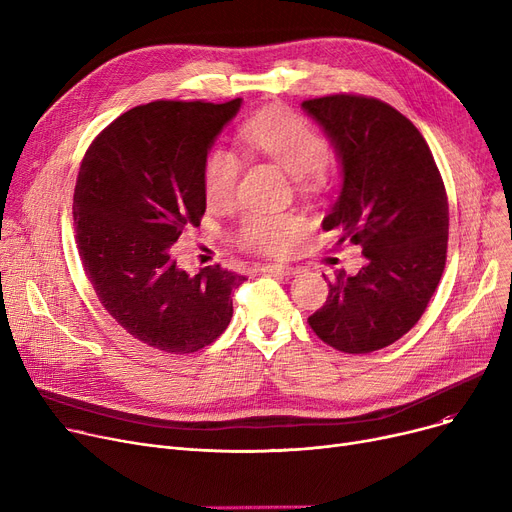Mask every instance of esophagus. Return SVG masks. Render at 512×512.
Masks as SVG:
<instances>
[{
    "label": "esophagus",
    "mask_w": 512,
    "mask_h": 512,
    "mask_svg": "<svg viewBox=\"0 0 512 512\" xmlns=\"http://www.w3.org/2000/svg\"><path fill=\"white\" fill-rule=\"evenodd\" d=\"M261 270L274 278H292L294 276V270L288 265H263Z\"/></svg>",
    "instance_id": "esophagus-1"
}]
</instances>
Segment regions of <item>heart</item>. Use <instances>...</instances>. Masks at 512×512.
Returning <instances> with one entry per match:
<instances>
[{
	"instance_id": "heart-1",
	"label": "heart",
	"mask_w": 512,
	"mask_h": 512,
	"mask_svg": "<svg viewBox=\"0 0 512 512\" xmlns=\"http://www.w3.org/2000/svg\"><path fill=\"white\" fill-rule=\"evenodd\" d=\"M240 141L251 151L267 155L299 184L317 182L328 161V143L299 114L286 107H267L240 128ZM240 157L213 145L203 159V193L209 207H228L236 193ZM305 222L299 215L247 213L236 228L240 247L265 255H282L301 238Z\"/></svg>"
}]
</instances>
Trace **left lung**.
<instances>
[{"mask_svg":"<svg viewBox=\"0 0 512 512\" xmlns=\"http://www.w3.org/2000/svg\"><path fill=\"white\" fill-rule=\"evenodd\" d=\"M301 107L340 164V195L321 226L340 236L336 245L351 240L367 257L359 274L330 282L328 301L309 326L342 353L380 351L417 324L440 284L446 188L421 132L392 105L328 95Z\"/></svg>","mask_w":512,"mask_h":512,"instance_id":"8db88e82","label":"left lung"}]
</instances>
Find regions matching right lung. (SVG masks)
Instances as JSON below:
<instances>
[{"mask_svg": "<svg viewBox=\"0 0 512 512\" xmlns=\"http://www.w3.org/2000/svg\"><path fill=\"white\" fill-rule=\"evenodd\" d=\"M228 103L153 101L116 118L85 153L74 188L76 245L105 311L137 340L195 353L230 324L247 278L203 267L188 276L172 245L205 213L203 159L238 114Z\"/></svg>", "mask_w": 512, "mask_h": 512, "instance_id": "add662e5", "label": "right lung"}]
</instances>
